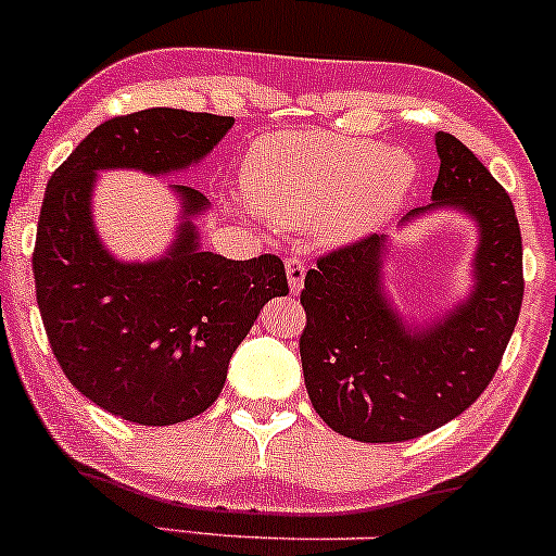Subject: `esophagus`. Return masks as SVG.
<instances>
[{"instance_id":"esophagus-1","label":"esophagus","mask_w":556,"mask_h":556,"mask_svg":"<svg viewBox=\"0 0 556 556\" xmlns=\"http://www.w3.org/2000/svg\"><path fill=\"white\" fill-rule=\"evenodd\" d=\"M285 266H287V282H290V290L300 292V287L305 282V271H308V266H305L303 258H287Z\"/></svg>"}]
</instances>
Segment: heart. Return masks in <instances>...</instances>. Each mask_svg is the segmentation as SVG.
Segmentation results:
<instances>
[{
    "instance_id": "heart-1",
    "label": "heart",
    "mask_w": 556,
    "mask_h": 556,
    "mask_svg": "<svg viewBox=\"0 0 556 556\" xmlns=\"http://www.w3.org/2000/svg\"><path fill=\"white\" fill-rule=\"evenodd\" d=\"M416 167L376 140L334 132H271L242 162L248 206L279 225H314L348 240L376 225L410 190Z\"/></svg>"
}]
</instances>
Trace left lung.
I'll return each instance as SVG.
<instances>
[{
    "label": "left lung",
    "mask_w": 556,
    "mask_h": 556,
    "mask_svg": "<svg viewBox=\"0 0 556 556\" xmlns=\"http://www.w3.org/2000/svg\"><path fill=\"white\" fill-rule=\"evenodd\" d=\"M437 151L431 206H460L481 227L468 303L405 331L381 295L379 235L318 256L300 290L308 397L329 429L358 442H407L460 416L494 379L520 316L522 238L507 190L450 132H437Z\"/></svg>",
    "instance_id": "obj_1"
}]
</instances>
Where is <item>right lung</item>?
Returning a JSON list of instances; mask_svg holds the SVG:
<instances>
[{"label":"right lung","instance_id":"right-lung-1","mask_svg":"<svg viewBox=\"0 0 556 556\" xmlns=\"http://www.w3.org/2000/svg\"><path fill=\"white\" fill-rule=\"evenodd\" d=\"M232 123L167 106L112 117L47 185L34 248L38 311L70 384L112 416L169 426L212 407L264 303L290 292L282 258L229 261L201 251L190 222L154 264H117L93 232L96 169H185ZM177 193L188 214L206 208L198 190L177 185Z\"/></svg>","mask_w":556,"mask_h":556}]
</instances>
